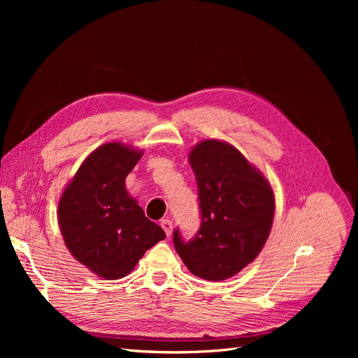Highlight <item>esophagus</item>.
I'll return each instance as SVG.
<instances>
[{
	"label": "esophagus",
	"mask_w": 358,
	"mask_h": 358,
	"mask_svg": "<svg viewBox=\"0 0 358 358\" xmlns=\"http://www.w3.org/2000/svg\"><path fill=\"white\" fill-rule=\"evenodd\" d=\"M161 227L165 231L166 236L171 235V232H173V222L171 220H169V219H162L161 220Z\"/></svg>",
	"instance_id": "esophagus-1"
}]
</instances>
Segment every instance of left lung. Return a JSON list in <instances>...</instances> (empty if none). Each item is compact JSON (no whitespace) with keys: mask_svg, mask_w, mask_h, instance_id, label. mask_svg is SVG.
<instances>
[{"mask_svg":"<svg viewBox=\"0 0 358 358\" xmlns=\"http://www.w3.org/2000/svg\"><path fill=\"white\" fill-rule=\"evenodd\" d=\"M196 174L200 229L185 242L174 231V247L194 275L220 281L238 274L264 248L274 217L267 178L232 145L206 139L189 155Z\"/></svg>","mask_w":358,"mask_h":358,"instance_id":"1","label":"left lung"}]
</instances>
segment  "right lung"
Returning a JSON list of instances; mask_svg holds the SVG:
<instances>
[{"label": "right lung", "instance_id": "1", "mask_svg": "<svg viewBox=\"0 0 358 358\" xmlns=\"http://www.w3.org/2000/svg\"><path fill=\"white\" fill-rule=\"evenodd\" d=\"M142 150L108 142L85 158L58 204V222L72 257L106 280L130 274L143 254L165 238L130 197L124 180Z\"/></svg>", "mask_w": 358, "mask_h": 358}]
</instances>
